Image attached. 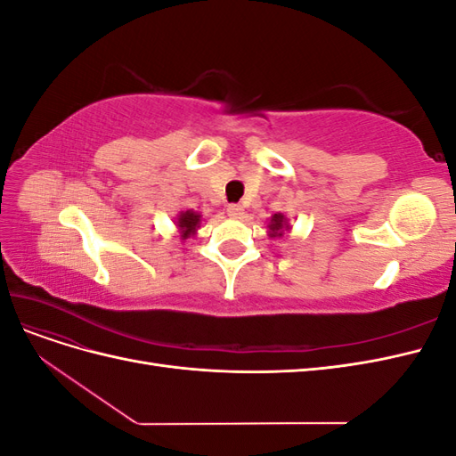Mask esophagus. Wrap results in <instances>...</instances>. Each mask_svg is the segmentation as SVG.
<instances>
[{
    "label": "esophagus",
    "mask_w": 456,
    "mask_h": 456,
    "mask_svg": "<svg viewBox=\"0 0 456 456\" xmlns=\"http://www.w3.org/2000/svg\"><path fill=\"white\" fill-rule=\"evenodd\" d=\"M226 213H228V216H232V218H241L243 213H245V209H243V205H240V203H230Z\"/></svg>",
    "instance_id": "esophagus-1"
}]
</instances>
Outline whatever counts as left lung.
I'll use <instances>...</instances> for the list:
<instances>
[{
	"instance_id": "obj_1",
	"label": "left lung",
	"mask_w": 456,
	"mask_h": 456,
	"mask_svg": "<svg viewBox=\"0 0 456 456\" xmlns=\"http://www.w3.org/2000/svg\"><path fill=\"white\" fill-rule=\"evenodd\" d=\"M289 230V223L285 215L281 213H275L272 218H270V224H268V233L270 238H283V233Z\"/></svg>"
}]
</instances>
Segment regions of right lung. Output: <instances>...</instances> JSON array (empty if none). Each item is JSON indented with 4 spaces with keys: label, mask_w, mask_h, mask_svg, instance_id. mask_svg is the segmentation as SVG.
<instances>
[{
    "label": "right lung",
    "mask_w": 456,
    "mask_h": 456,
    "mask_svg": "<svg viewBox=\"0 0 456 456\" xmlns=\"http://www.w3.org/2000/svg\"><path fill=\"white\" fill-rule=\"evenodd\" d=\"M200 224H201V215L196 213V211H191V209L183 211L176 218V226H178V230H181L183 240L194 236L196 230L200 228Z\"/></svg>",
    "instance_id": "1"
}]
</instances>
